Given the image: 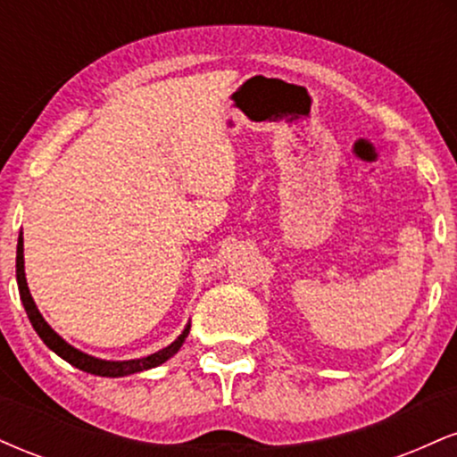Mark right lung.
<instances>
[{
  "label": "right lung",
  "mask_w": 457,
  "mask_h": 457,
  "mask_svg": "<svg viewBox=\"0 0 457 457\" xmlns=\"http://www.w3.org/2000/svg\"><path fill=\"white\" fill-rule=\"evenodd\" d=\"M17 283H19L21 301H23V307L25 312H28L31 327H34L36 333L40 335V339H43V342L49 345L57 356H62V359L68 361V363L75 365L77 370L87 371V374L118 378V376H129V374H137V371L150 370V367L165 363L170 356H174L178 350H180L182 342H185V337L188 335V327H187L185 333H182L174 344H170L167 348L159 350V353L145 356V359H135V361H101V359H94L90 354L79 353L77 348H72L71 344H66L64 339H62L60 335H57L55 330L45 322V318L40 316L38 307H36L34 298L29 295L28 281H25V269H23V232H21L19 243H17Z\"/></svg>",
  "instance_id": "add662e5"
}]
</instances>
